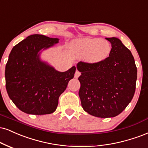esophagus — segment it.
Instances as JSON below:
<instances>
[{
	"label": "esophagus",
	"instance_id": "obj_1",
	"mask_svg": "<svg viewBox=\"0 0 148 148\" xmlns=\"http://www.w3.org/2000/svg\"><path fill=\"white\" fill-rule=\"evenodd\" d=\"M81 73L79 71L76 70L75 74H74V78H75V79H78V78H79V76H81Z\"/></svg>",
	"mask_w": 148,
	"mask_h": 148
}]
</instances>
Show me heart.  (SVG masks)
Returning a JSON list of instances; mask_svg holds the SVG:
<instances>
[{
    "mask_svg": "<svg viewBox=\"0 0 148 148\" xmlns=\"http://www.w3.org/2000/svg\"><path fill=\"white\" fill-rule=\"evenodd\" d=\"M78 49L82 56H88V60L97 63L110 56L112 47L110 42L101 38H86L77 42Z\"/></svg>",
    "mask_w": 148,
    "mask_h": 148,
    "instance_id": "b5f03b06",
    "label": "heart"
}]
</instances>
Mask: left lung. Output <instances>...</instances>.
Returning <instances> with one entry per match:
<instances>
[{"label":"left lung","mask_w":148,"mask_h":148,"mask_svg":"<svg viewBox=\"0 0 148 148\" xmlns=\"http://www.w3.org/2000/svg\"><path fill=\"white\" fill-rule=\"evenodd\" d=\"M112 44L110 56L97 63L81 61L79 97L83 110L99 118L114 117L125 109L134 95L137 69L131 51L119 38H106Z\"/></svg>","instance_id":"1"}]
</instances>
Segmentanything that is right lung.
<instances>
[{"label": "right lung", "instance_id": "right-lung-1", "mask_svg": "<svg viewBox=\"0 0 148 148\" xmlns=\"http://www.w3.org/2000/svg\"><path fill=\"white\" fill-rule=\"evenodd\" d=\"M57 42L58 38L33 34L12 48L5 67V86L9 97L23 112H54L60 94L74 78L76 67L60 72L39 59L40 49Z\"/></svg>", "mask_w": 148, "mask_h": 148}]
</instances>
